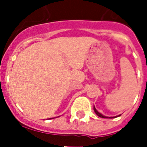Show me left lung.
<instances>
[{"label": "left lung", "mask_w": 147, "mask_h": 147, "mask_svg": "<svg viewBox=\"0 0 147 147\" xmlns=\"http://www.w3.org/2000/svg\"><path fill=\"white\" fill-rule=\"evenodd\" d=\"M94 113H96V115L97 116H98V117H102V118H114V117H120V115H118V116H117V117H105V116H104V115H102V113H100L99 112H98V110L96 109L95 107L94 106Z\"/></svg>", "instance_id": "left-lung-1"}]
</instances>
